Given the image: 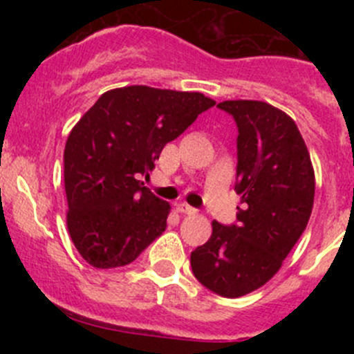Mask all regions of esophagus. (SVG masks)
<instances>
[{
	"label": "esophagus",
	"instance_id": "obj_1",
	"mask_svg": "<svg viewBox=\"0 0 354 354\" xmlns=\"http://www.w3.org/2000/svg\"><path fill=\"white\" fill-rule=\"evenodd\" d=\"M176 210L180 214H187V216H195V214H197V210H195L194 207L187 205V203H178Z\"/></svg>",
	"mask_w": 354,
	"mask_h": 354
}]
</instances>
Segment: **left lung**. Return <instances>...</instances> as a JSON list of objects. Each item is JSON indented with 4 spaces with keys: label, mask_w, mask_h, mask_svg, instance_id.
Returning <instances> with one entry per match:
<instances>
[{
    "label": "left lung",
    "mask_w": 354,
    "mask_h": 354,
    "mask_svg": "<svg viewBox=\"0 0 354 354\" xmlns=\"http://www.w3.org/2000/svg\"><path fill=\"white\" fill-rule=\"evenodd\" d=\"M238 124V224L212 221L205 245L192 252L195 277L210 291L238 298L269 283L308 224L315 173L298 127L263 101H224Z\"/></svg>",
    "instance_id": "obj_1"
}]
</instances>
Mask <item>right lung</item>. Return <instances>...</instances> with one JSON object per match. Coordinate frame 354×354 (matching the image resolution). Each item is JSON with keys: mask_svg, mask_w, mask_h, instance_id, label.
Returning a JSON list of instances; mask_svg holds the SVG:
<instances>
[{"mask_svg": "<svg viewBox=\"0 0 354 354\" xmlns=\"http://www.w3.org/2000/svg\"><path fill=\"white\" fill-rule=\"evenodd\" d=\"M214 104L200 92L130 85L104 92L71 128L66 226L85 262L97 269L128 266L162 234L171 205L138 178Z\"/></svg>", "mask_w": 354, "mask_h": 354, "instance_id": "add662e5", "label": "right lung"}]
</instances>
